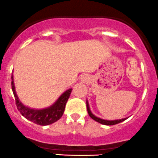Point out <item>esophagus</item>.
<instances>
[{
    "instance_id": "34e87169",
    "label": "esophagus",
    "mask_w": 158,
    "mask_h": 158,
    "mask_svg": "<svg viewBox=\"0 0 158 158\" xmlns=\"http://www.w3.org/2000/svg\"><path fill=\"white\" fill-rule=\"evenodd\" d=\"M81 81L83 82H87L89 81V77H88V76H86V75H84V76H82L81 77Z\"/></svg>"
}]
</instances>
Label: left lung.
<instances>
[{
  "instance_id": "left-lung-1",
  "label": "left lung",
  "mask_w": 158,
  "mask_h": 158,
  "mask_svg": "<svg viewBox=\"0 0 158 158\" xmlns=\"http://www.w3.org/2000/svg\"><path fill=\"white\" fill-rule=\"evenodd\" d=\"M86 105H87V110H88V115H90L91 118L94 120V121L98 122V123H101V124H103V125H106V126H112V125H115V124H118V123H122L124 120L127 119L128 118H120V119H115V120H107V119H103V118H101L99 117H97L96 115H94V114L91 112V111L90 110V107H89V103H88V100L86 101Z\"/></svg>"
}]
</instances>
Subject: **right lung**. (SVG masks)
Returning <instances> with one entry per match:
<instances>
[{"label":"right lung","instance_id":"right-lung-1","mask_svg":"<svg viewBox=\"0 0 158 158\" xmlns=\"http://www.w3.org/2000/svg\"><path fill=\"white\" fill-rule=\"evenodd\" d=\"M11 88H12L15 98L16 106L21 114L28 120L40 126L52 124L62 117L67 102L72 91V88L67 89L58 98L57 100L56 101L52 106L45 108V109H35L27 107L21 102V101L19 100V97L16 94L13 75L11 76Z\"/></svg>","mask_w":158,"mask_h":158}]
</instances>
